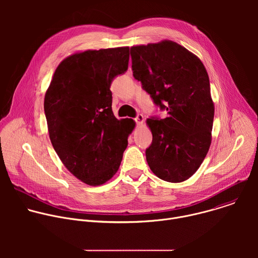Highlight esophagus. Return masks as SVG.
I'll use <instances>...</instances> for the list:
<instances>
[{
	"mask_svg": "<svg viewBox=\"0 0 258 258\" xmlns=\"http://www.w3.org/2000/svg\"><path fill=\"white\" fill-rule=\"evenodd\" d=\"M135 121L137 124H142L143 121H144V116L142 114H138L136 117H135Z\"/></svg>",
	"mask_w": 258,
	"mask_h": 258,
	"instance_id": "esophagus-1",
	"label": "esophagus"
}]
</instances>
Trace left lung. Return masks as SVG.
I'll use <instances>...</instances> for the list:
<instances>
[{
	"mask_svg": "<svg viewBox=\"0 0 258 258\" xmlns=\"http://www.w3.org/2000/svg\"><path fill=\"white\" fill-rule=\"evenodd\" d=\"M135 80L167 116L147 119L152 143L146 159L159 178L180 182L192 176L211 143L214 106L200 59L171 42L131 48Z\"/></svg>",
	"mask_w": 258,
	"mask_h": 258,
	"instance_id": "1",
	"label": "left lung"
}]
</instances>
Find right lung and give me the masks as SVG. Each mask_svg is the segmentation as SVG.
Listing matches in <instances>:
<instances>
[{
    "mask_svg": "<svg viewBox=\"0 0 258 258\" xmlns=\"http://www.w3.org/2000/svg\"><path fill=\"white\" fill-rule=\"evenodd\" d=\"M128 47L86 51L64 59L55 70L44 109L50 140L65 167L99 186L120 165L133 119L112 112L113 80L128 67Z\"/></svg>",
    "mask_w": 258,
    "mask_h": 258,
    "instance_id": "add662e5",
    "label": "right lung"
}]
</instances>
